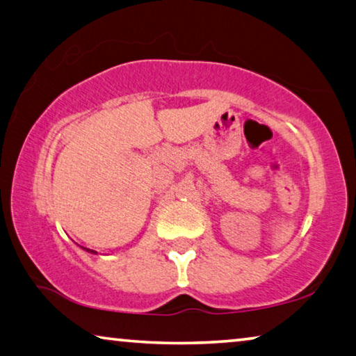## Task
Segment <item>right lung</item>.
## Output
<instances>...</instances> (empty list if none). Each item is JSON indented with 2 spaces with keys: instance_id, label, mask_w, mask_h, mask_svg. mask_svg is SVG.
Wrapping results in <instances>:
<instances>
[{
  "instance_id": "1",
  "label": "right lung",
  "mask_w": 356,
  "mask_h": 356,
  "mask_svg": "<svg viewBox=\"0 0 356 356\" xmlns=\"http://www.w3.org/2000/svg\"><path fill=\"white\" fill-rule=\"evenodd\" d=\"M86 251H91V252H95V251H92V250H88V248H86Z\"/></svg>"
}]
</instances>
